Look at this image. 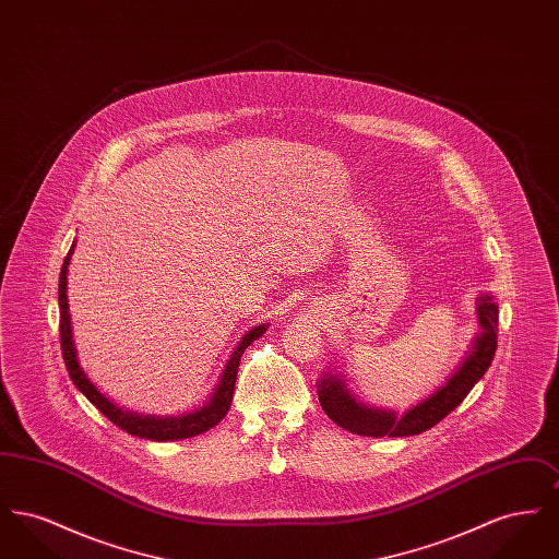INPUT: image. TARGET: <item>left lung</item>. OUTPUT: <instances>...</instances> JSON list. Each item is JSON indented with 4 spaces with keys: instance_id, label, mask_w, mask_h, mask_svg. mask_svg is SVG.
Returning a JSON list of instances; mask_svg holds the SVG:
<instances>
[{
    "instance_id": "8db88e82",
    "label": "left lung",
    "mask_w": 559,
    "mask_h": 559,
    "mask_svg": "<svg viewBox=\"0 0 559 559\" xmlns=\"http://www.w3.org/2000/svg\"><path fill=\"white\" fill-rule=\"evenodd\" d=\"M476 312L481 331L474 340V346L461 362V367L449 377V381L438 388L429 399L421 400L417 406L408 408L399 417L394 411L362 404L347 390L344 374L324 372L319 381V400L326 417L352 433L372 438L417 436L440 424L472 392L484 372L488 371L497 352L499 308L490 295L479 297Z\"/></svg>"
}]
</instances>
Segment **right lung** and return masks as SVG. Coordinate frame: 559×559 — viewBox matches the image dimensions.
<instances>
[{"instance_id": "right-lung-1", "label": "right lung", "mask_w": 559, "mask_h": 559, "mask_svg": "<svg viewBox=\"0 0 559 559\" xmlns=\"http://www.w3.org/2000/svg\"><path fill=\"white\" fill-rule=\"evenodd\" d=\"M75 245L71 247V251L64 258V264L60 267V281H58V306H60V346H62V358L67 365L69 377L73 379L75 388L80 390L85 399L90 400L108 421H112L115 426L121 427L123 431L138 436V438H146V440H155V442H167V440H185L192 438L199 433H205L207 429L217 426L233 402L235 394V383H237V371H239L240 356L247 347L251 346V342H255L258 337L264 335L267 324H258L253 326L242 340L239 346L235 347V352L230 354V360L226 365V369L222 372L219 383L215 385V392L212 399L207 400L201 408L180 415V417H155V415H138L119 408L115 402L110 400L87 379V374L83 372L78 360V349L73 342V329H71V314H69V301H67V267L71 262Z\"/></svg>"}]
</instances>
